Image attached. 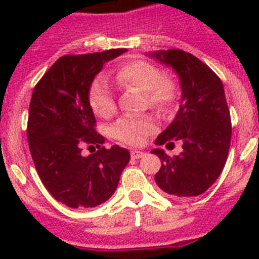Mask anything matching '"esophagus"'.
Masks as SVG:
<instances>
[{"label": "esophagus", "mask_w": 259, "mask_h": 259, "mask_svg": "<svg viewBox=\"0 0 259 259\" xmlns=\"http://www.w3.org/2000/svg\"><path fill=\"white\" fill-rule=\"evenodd\" d=\"M144 155H145V153L140 152V150H132V152H131V157L134 158V159H139V158H143Z\"/></svg>", "instance_id": "34e87169"}]
</instances>
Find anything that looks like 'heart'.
<instances>
[{
    "label": "heart",
    "instance_id": "heart-1",
    "mask_svg": "<svg viewBox=\"0 0 259 259\" xmlns=\"http://www.w3.org/2000/svg\"><path fill=\"white\" fill-rule=\"evenodd\" d=\"M116 83L123 88H135L144 93L146 104L159 113H166L178 97L176 85L170 77L161 75L157 66L144 59L130 61L116 70ZM89 104L98 116L107 118L115 110L113 91L105 79H97L89 91ZM155 130L150 116H123L113 125V135L122 143L139 145Z\"/></svg>",
    "mask_w": 259,
    "mask_h": 259
}]
</instances>
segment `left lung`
I'll return each mask as SVG.
<instances>
[{
	"instance_id": "1",
	"label": "left lung",
	"mask_w": 259,
	"mask_h": 259,
	"mask_svg": "<svg viewBox=\"0 0 259 259\" xmlns=\"http://www.w3.org/2000/svg\"><path fill=\"white\" fill-rule=\"evenodd\" d=\"M146 56L172 68L182 89L179 110L155 144L180 140L183 152L171 158L161 148L152 150L162 162L155 183L174 198L194 197L214 184L227 161L232 128L223 84L211 68L183 50Z\"/></svg>"
}]
</instances>
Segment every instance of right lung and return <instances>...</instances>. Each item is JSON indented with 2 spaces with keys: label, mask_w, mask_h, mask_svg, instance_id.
I'll return each instance as SVG.
<instances>
[{
  "label": "right lung",
  "mask_w": 259,
  "mask_h": 259,
  "mask_svg": "<svg viewBox=\"0 0 259 259\" xmlns=\"http://www.w3.org/2000/svg\"><path fill=\"white\" fill-rule=\"evenodd\" d=\"M125 52L61 57L32 93L27 128L32 159L45 188L68 207H95L109 200L130 162L131 154L124 148L102 146L105 137L96 132L89 104L96 75ZM84 145L99 150L84 157Z\"/></svg>",
  "instance_id": "1"
}]
</instances>
